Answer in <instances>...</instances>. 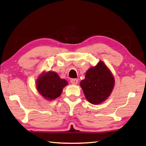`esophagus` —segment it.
<instances>
[{"label":"esophagus","mask_w":146,"mask_h":146,"mask_svg":"<svg viewBox=\"0 0 146 146\" xmlns=\"http://www.w3.org/2000/svg\"><path fill=\"white\" fill-rule=\"evenodd\" d=\"M78 82V80L77 79H71V84L73 85H76Z\"/></svg>","instance_id":"esophagus-1"}]
</instances>
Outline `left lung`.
<instances>
[{
	"label": "left lung",
	"instance_id": "left-lung-1",
	"mask_svg": "<svg viewBox=\"0 0 146 146\" xmlns=\"http://www.w3.org/2000/svg\"><path fill=\"white\" fill-rule=\"evenodd\" d=\"M115 85L112 73L103 61L86 71L85 78L80 82L86 98L94 105L103 103L110 97Z\"/></svg>",
	"mask_w": 146,
	"mask_h": 146
}]
</instances>
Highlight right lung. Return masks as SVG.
Wrapping results in <instances>:
<instances>
[{
	"label": "right lung",
	"mask_w": 146,
	"mask_h": 146,
	"mask_svg": "<svg viewBox=\"0 0 146 146\" xmlns=\"http://www.w3.org/2000/svg\"><path fill=\"white\" fill-rule=\"evenodd\" d=\"M68 85L66 80L61 78L54 71H43L36 79V86L39 94L46 100H53L61 95L64 86Z\"/></svg>",
	"instance_id": "obj_1"
}]
</instances>
